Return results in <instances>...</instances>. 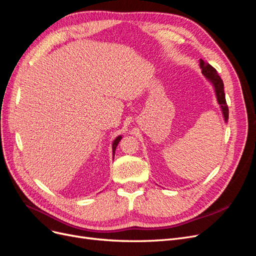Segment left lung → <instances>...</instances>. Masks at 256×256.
I'll return each mask as SVG.
<instances>
[{
	"label": "left lung",
	"mask_w": 256,
	"mask_h": 256,
	"mask_svg": "<svg viewBox=\"0 0 256 256\" xmlns=\"http://www.w3.org/2000/svg\"><path fill=\"white\" fill-rule=\"evenodd\" d=\"M200 66L202 68V74L214 84L216 99H218V102L221 106V109L224 115V120L226 122L228 120V108L226 100V92H224L223 81L220 78L218 72H216V69L210 64L206 63V62H204L203 60H200Z\"/></svg>",
	"instance_id": "left-lung-1"
}]
</instances>
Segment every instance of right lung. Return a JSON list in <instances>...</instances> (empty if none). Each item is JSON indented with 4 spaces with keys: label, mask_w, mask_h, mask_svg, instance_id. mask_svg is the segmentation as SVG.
<instances>
[{
    "label": "right lung",
    "mask_w": 256,
    "mask_h": 256,
    "mask_svg": "<svg viewBox=\"0 0 256 256\" xmlns=\"http://www.w3.org/2000/svg\"><path fill=\"white\" fill-rule=\"evenodd\" d=\"M120 138H122V136H118L114 140V142H113V147H112V150H113V157H114V152H115V150H116V146L118 145V143H120Z\"/></svg>",
    "instance_id": "obj_1"
}]
</instances>
